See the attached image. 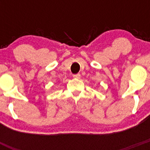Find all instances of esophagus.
<instances>
[{
    "label": "esophagus",
    "instance_id": "34e87169",
    "mask_svg": "<svg viewBox=\"0 0 150 150\" xmlns=\"http://www.w3.org/2000/svg\"><path fill=\"white\" fill-rule=\"evenodd\" d=\"M80 76H81V75H80L79 74H74V78H75V79H79V78H80Z\"/></svg>",
    "mask_w": 150,
    "mask_h": 150
}]
</instances>
